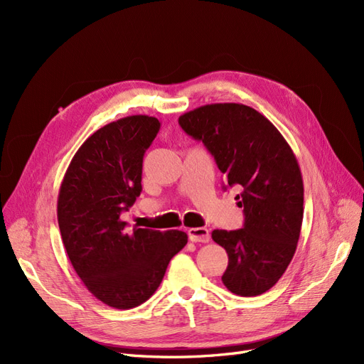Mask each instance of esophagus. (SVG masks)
I'll use <instances>...</instances> for the list:
<instances>
[{"label": "esophagus", "instance_id": "34e87169", "mask_svg": "<svg viewBox=\"0 0 364 364\" xmlns=\"http://www.w3.org/2000/svg\"><path fill=\"white\" fill-rule=\"evenodd\" d=\"M188 237L193 243H208L209 241V230L206 228H190Z\"/></svg>", "mask_w": 364, "mask_h": 364}]
</instances>
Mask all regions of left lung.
<instances>
[{"label": "left lung", "instance_id": "obj_1", "mask_svg": "<svg viewBox=\"0 0 364 364\" xmlns=\"http://www.w3.org/2000/svg\"><path fill=\"white\" fill-rule=\"evenodd\" d=\"M179 124L203 142L226 183L241 188L235 199L243 228L213 230L229 258L225 287L238 296L266 293L287 270L304 218V182L291 147L266 117L240 103L200 106L181 115Z\"/></svg>", "mask_w": 364, "mask_h": 364}]
</instances>
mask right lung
Listing matches in <instances>:
<instances>
[{
	"mask_svg": "<svg viewBox=\"0 0 364 364\" xmlns=\"http://www.w3.org/2000/svg\"><path fill=\"white\" fill-rule=\"evenodd\" d=\"M159 129L155 117L132 115L94 132L71 159L58 197L75 273L98 301L118 310L146 302L188 241L182 230H129L121 220L142 191V159Z\"/></svg>",
	"mask_w": 364,
	"mask_h": 364,
	"instance_id": "1",
	"label": "right lung"
}]
</instances>
